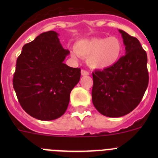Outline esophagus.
Segmentation results:
<instances>
[{
	"label": "esophagus",
	"instance_id": "obj_1",
	"mask_svg": "<svg viewBox=\"0 0 158 158\" xmlns=\"http://www.w3.org/2000/svg\"><path fill=\"white\" fill-rule=\"evenodd\" d=\"M81 74H82V76H88L89 73L88 71H86V70L82 69V71H81Z\"/></svg>",
	"mask_w": 158,
	"mask_h": 158
}]
</instances>
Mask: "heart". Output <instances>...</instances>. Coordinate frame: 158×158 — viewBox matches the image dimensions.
<instances>
[{
	"label": "heart",
	"instance_id": "obj_1",
	"mask_svg": "<svg viewBox=\"0 0 158 158\" xmlns=\"http://www.w3.org/2000/svg\"><path fill=\"white\" fill-rule=\"evenodd\" d=\"M76 54L87 58V65L93 69H103L112 66L121 58L123 45L116 36L95 37L78 41L74 47Z\"/></svg>",
	"mask_w": 158,
	"mask_h": 158
}]
</instances>
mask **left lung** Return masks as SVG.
Masks as SVG:
<instances>
[{"instance_id": "8db88e82", "label": "left lung", "mask_w": 158, "mask_h": 158, "mask_svg": "<svg viewBox=\"0 0 158 158\" xmlns=\"http://www.w3.org/2000/svg\"><path fill=\"white\" fill-rule=\"evenodd\" d=\"M125 46V55L112 66L92 73V103L107 117H122L133 111L148 88L147 53L139 40L118 30Z\"/></svg>"}]
</instances>
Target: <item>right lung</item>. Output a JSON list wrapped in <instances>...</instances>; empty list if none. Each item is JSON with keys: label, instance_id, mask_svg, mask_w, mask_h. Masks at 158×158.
Masks as SVG:
<instances>
[{"label": "right lung", "instance_id": "add662e5", "mask_svg": "<svg viewBox=\"0 0 158 158\" xmlns=\"http://www.w3.org/2000/svg\"><path fill=\"white\" fill-rule=\"evenodd\" d=\"M55 31L43 33L25 44L16 63L13 86L23 109L42 121L61 117L70 92L79 82V68L63 63L70 53L63 49Z\"/></svg>", "mask_w": 158, "mask_h": 158}]
</instances>
